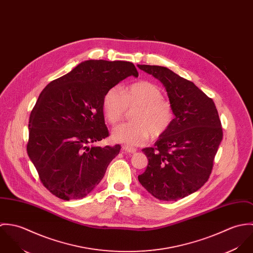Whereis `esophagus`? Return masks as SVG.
<instances>
[{
  "mask_svg": "<svg viewBox=\"0 0 253 253\" xmlns=\"http://www.w3.org/2000/svg\"><path fill=\"white\" fill-rule=\"evenodd\" d=\"M123 149L126 152V153H130V154H133L136 152V149L133 148V147H130V146H127V145H125L123 146Z\"/></svg>",
  "mask_w": 253,
  "mask_h": 253,
  "instance_id": "esophagus-1",
  "label": "esophagus"
}]
</instances>
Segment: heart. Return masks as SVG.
Segmentation results:
<instances>
[{
    "label": "heart",
    "instance_id": "b5f03b06",
    "mask_svg": "<svg viewBox=\"0 0 253 253\" xmlns=\"http://www.w3.org/2000/svg\"><path fill=\"white\" fill-rule=\"evenodd\" d=\"M134 122L122 124L112 131L115 141L127 146L144 144L150 135L157 138L165 134L175 120L172 104L163 98L161 88L148 81H139L122 88L111 87L104 94L102 108L111 125L120 123L127 108H134Z\"/></svg>",
    "mask_w": 253,
    "mask_h": 253
}]
</instances>
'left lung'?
Here are the masks:
<instances>
[{
    "mask_svg": "<svg viewBox=\"0 0 253 253\" xmlns=\"http://www.w3.org/2000/svg\"><path fill=\"white\" fill-rule=\"evenodd\" d=\"M166 87L175 112L170 128L144 148L148 166L138 180L161 201H177L209 180L223 137L215 104L194 83L167 67L138 65Z\"/></svg>",
    "mask_w": 253,
    "mask_h": 253,
    "instance_id": "left-lung-1",
    "label": "left lung"
}]
</instances>
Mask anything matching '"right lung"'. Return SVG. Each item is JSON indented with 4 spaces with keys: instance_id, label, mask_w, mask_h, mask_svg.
I'll return each instance as SVG.
<instances>
[{
    "instance_id": "1",
    "label": "right lung",
    "mask_w": 253,
    "mask_h": 253,
    "mask_svg": "<svg viewBox=\"0 0 253 253\" xmlns=\"http://www.w3.org/2000/svg\"><path fill=\"white\" fill-rule=\"evenodd\" d=\"M129 76L138 77L131 62L86 60L39 95L29 118L27 153L42 185L57 198L88 195L120 153L119 144L89 145L109 136L103 96Z\"/></svg>"
}]
</instances>
